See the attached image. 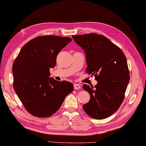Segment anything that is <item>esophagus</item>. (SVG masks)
Wrapping results in <instances>:
<instances>
[{"label": "esophagus", "instance_id": "1", "mask_svg": "<svg viewBox=\"0 0 146 146\" xmlns=\"http://www.w3.org/2000/svg\"><path fill=\"white\" fill-rule=\"evenodd\" d=\"M74 88H75L76 90L79 89V88H80V87H81L80 85H79V84H74Z\"/></svg>", "mask_w": 146, "mask_h": 146}]
</instances>
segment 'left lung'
I'll return each mask as SVG.
<instances>
[{
  "label": "left lung",
  "instance_id": "left-lung-1",
  "mask_svg": "<svg viewBox=\"0 0 146 146\" xmlns=\"http://www.w3.org/2000/svg\"><path fill=\"white\" fill-rule=\"evenodd\" d=\"M72 38L85 52L86 72L94 76L97 84H84L90 99L83 109L92 118H108L119 108L129 82L125 55L106 37L96 33L72 35Z\"/></svg>",
  "mask_w": 146,
  "mask_h": 146
}]
</instances>
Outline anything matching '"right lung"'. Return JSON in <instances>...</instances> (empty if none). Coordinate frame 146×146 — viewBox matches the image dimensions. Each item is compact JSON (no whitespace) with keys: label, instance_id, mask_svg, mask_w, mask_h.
Listing matches in <instances>:
<instances>
[{"label":"right lung","instance_id":"add662e5","mask_svg":"<svg viewBox=\"0 0 146 146\" xmlns=\"http://www.w3.org/2000/svg\"><path fill=\"white\" fill-rule=\"evenodd\" d=\"M72 41L69 37L41 36L25 44L12 66L13 88L25 108L38 118L51 116L61 107L73 84L50 76L62 49Z\"/></svg>","mask_w":146,"mask_h":146}]
</instances>
